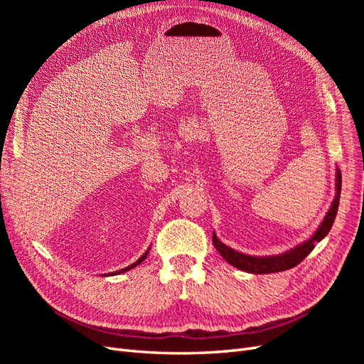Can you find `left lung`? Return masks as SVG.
<instances>
[{"mask_svg":"<svg viewBox=\"0 0 364 364\" xmlns=\"http://www.w3.org/2000/svg\"><path fill=\"white\" fill-rule=\"evenodd\" d=\"M340 191H341V173L337 168L336 173V197L331 203V208L328 209V213L323 218V222L318 226V229L314 232V235L306 240L305 243L296 246L294 249H290L289 252L281 253V255H273V257H250L245 255V253L237 252L234 249H230L229 246L223 245L215 235L213 234V243L215 249L220 252L230 266H234L240 270H245L247 273H257V274H266V273H274V272H282V270H289L296 267L302 259L306 258L308 253H310L314 249V245L317 241H321L325 238L329 232V229L333 228V223L337 215V209H338V202H340Z\"/></svg>","mask_w":364,"mask_h":364,"instance_id":"1","label":"left lung"}]
</instances>
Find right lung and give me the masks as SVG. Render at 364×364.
<instances>
[{"label":"right lung","mask_w":364,"mask_h":364,"mask_svg":"<svg viewBox=\"0 0 364 364\" xmlns=\"http://www.w3.org/2000/svg\"><path fill=\"white\" fill-rule=\"evenodd\" d=\"M149 250H150V247L144 252V255H142L136 262H134V264H130V266L129 267H126V269H121V270H118V272H114V273H109V274H118V273H123V272H127V270H130V269H134V267H136L138 266V264H141L142 261H144L146 258H147V255H149Z\"/></svg>","instance_id":"1"}]
</instances>
